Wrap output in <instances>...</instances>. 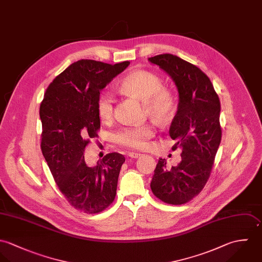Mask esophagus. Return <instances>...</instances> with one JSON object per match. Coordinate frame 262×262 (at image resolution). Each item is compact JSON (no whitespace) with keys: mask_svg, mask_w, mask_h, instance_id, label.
I'll return each mask as SVG.
<instances>
[{"mask_svg":"<svg viewBox=\"0 0 262 262\" xmlns=\"http://www.w3.org/2000/svg\"><path fill=\"white\" fill-rule=\"evenodd\" d=\"M142 155H143V154L137 153V152H129V153H128V156H129V157L135 158V159H136V158L141 157Z\"/></svg>","mask_w":262,"mask_h":262,"instance_id":"obj_1","label":"esophagus"}]
</instances>
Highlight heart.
Segmentation results:
<instances>
[{
    "label": "heart",
    "mask_w": 262,
    "mask_h": 262,
    "mask_svg": "<svg viewBox=\"0 0 262 262\" xmlns=\"http://www.w3.org/2000/svg\"><path fill=\"white\" fill-rule=\"evenodd\" d=\"M119 90L145 102L148 113L155 118L164 120L174 109V97L170 91L163 88L160 77L149 71H136L124 77L118 85ZM109 92L99 95L96 103L97 113L101 120L109 121L113 117L114 104ZM155 135L151 123L126 126L115 134V141L120 146L129 149H145Z\"/></svg>",
    "instance_id": "b5f03b06"
}]
</instances>
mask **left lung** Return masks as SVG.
<instances>
[{"instance_id": "8db88e82", "label": "left lung", "mask_w": 262, "mask_h": 262, "mask_svg": "<svg viewBox=\"0 0 262 262\" xmlns=\"http://www.w3.org/2000/svg\"><path fill=\"white\" fill-rule=\"evenodd\" d=\"M159 66L174 81L179 102L169 135L177 141L181 161L167 167L159 159L151 181L153 193L169 205H183L196 196L209 180L222 129L221 104L209 77L196 66L170 53L148 58Z\"/></svg>"}]
</instances>
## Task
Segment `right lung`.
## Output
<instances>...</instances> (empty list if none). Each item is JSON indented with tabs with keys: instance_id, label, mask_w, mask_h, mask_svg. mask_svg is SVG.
<instances>
[{
	"instance_id": "add662e5",
	"label": "right lung",
	"mask_w": 262,
	"mask_h": 262,
	"mask_svg": "<svg viewBox=\"0 0 262 262\" xmlns=\"http://www.w3.org/2000/svg\"><path fill=\"white\" fill-rule=\"evenodd\" d=\"M128 64L129 61L109 64L78 60L55 77L39 108L43 157L70 205L86 213L104 210L116 195L125 158L110 153L90 167L84 152L90 140L98 137L100 118L96 103L100 91Z\"/></svg>"
}]
</instances>
